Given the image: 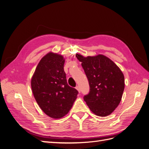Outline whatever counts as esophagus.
Returning a JSON list of instances; mask_svg holds the SVG:
<instances>
[{
    "instance_id": "34e87169",
    "label": "esophagus",
    "mask_w": 149,
    "mask_h": 149,
    "mask_svg": "<svg viewBox=\"0 0 149 149\" xmlns=\"http://www.w3.org/2000/svg\"><path fill=\"white\" fill-rule=\"evenodd\" d=\"M76 89L78 90V92H79V93H80V91H80V88H79V86H77L76 87Z\"/></svg>"
}]
</instances>
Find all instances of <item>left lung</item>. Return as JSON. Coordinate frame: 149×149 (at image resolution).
I'll use <instances>...</instances> for the list:
<instances>
[{"mask_svg": "<svg viewBox=\"0 0 149 149\" xmlns=\"http://www.w3.org/2000/svg\"><path fill=\"white\" fill-rule=\"evenodd\" d=\"M87 76L89 93L83 97L94 114L105 117L118 106L124 89V76L119 68L102 55L84 57L76 54Z\"/></svg>", "mask_w": 149, "mask_h": 149, "instance_id": "1", "label": "left lung"}]
</instances>
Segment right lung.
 Instances as JSON below:
<instances>
[{"label": "right lung", "mask_w": 149, "mask_h": 149, "mask_svg": "<svg viewBox=\"0 0 149 149\" xmlns=\"http://www.w3.org/2000/svg\"><path fill=\"white\" fill-rule=\"evenodd\" d=\"M64 64L63 56L49 52L40 61L31 80L36 101L53 119L68 113L78 94L67 83Z\"/></svg>", "instance_id": "1"}]
</instances>
